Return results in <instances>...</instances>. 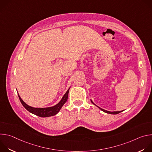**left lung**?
<instances>
[{
    "label": "left lung",
    "instance_id": "left-lung-1",
    "mask_svg": "<svg viewBox=\"0 0 152 152\" xmlns=\"http://www.w3.org/2000/svg\"><path fill=\"white\" fill-rule=\"evenodd\" d=\"M91 102H92V103H93L94 104H95L93 102V101L92 100H91ZM96 105V104H95ZM98 107V106H97ZM99 108H100V109L102 111H103V112H104V113H107V114H119L120 113H121V112H122L123 111H114V112H110V111H106V110H103V109H102V108H100V107H98Z\"/></svg>",
    "mask_w": 152,
    "mask_h": 152
}]
</instances>
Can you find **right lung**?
<instances>
[{
    "label": "right lung",
    "mask_w": 152,
    "mask_h": 152,
    "mask_svg": "<svg viewBox=\"0 0 152 152\" xmlns=\"http://www.w3.org/2000/svg\"><path fill=\"white\" fill-rule=\"evenodd\" d=\"M69 90H70V88L68 89L66 93V94L64 95V96L62 97L61 101L57 104L55 105L54 106L49 107H44V108H37V107H31V106L28 105L27 104H26L23 101V100L20 98L18 94V96L19 99H20L21 104H23V106L25 107V109L27 110L29 112H30L32 114H34L37 116L41 117H48L55 115L56 114H58V113L59 111L62 106L67 100Z\"/></svg>",
    "instance_id": "1"
}]
</instances>
